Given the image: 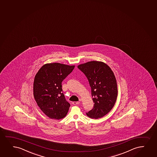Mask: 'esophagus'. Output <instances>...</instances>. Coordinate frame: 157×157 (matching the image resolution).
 Listing matches in <instances>:
<instances>
[{
  "mask_svg": "<svg viewBox=\"0 0 157 157\" xmlns=\"http://www.w3.org/2000/svg\"><path fill=\"white\" fill-rule=\"evenodd\" d=\"M79 103L80 102H79V101H73V102L72 103V104L73 105H77L79 104Z\"/></svg>",
  "mask_w": 157,
  "mask_h": 157,
  "instance_id": "34e87169",
  "label": "esophagus"
}]
</instances>
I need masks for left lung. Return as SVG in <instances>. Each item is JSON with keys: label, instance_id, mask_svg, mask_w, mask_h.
Listing matches in <instances>:
<instances>
[{"label": "left lung", "instance_id": "left-lung-1", "mask_svg": "<svg viewBox=\"0 0 157 157\" xmlns=\"http://www.w3.org/2000/svg\"><path fill=\"white\" fill-rule=\"evenodd\" d=\"M87 77L91 87L94 108L86 113L91 118H101L114 106L117 97L116 78L112 69L104 62L91 61L78 66Z\"/></svg>", "mask_w": 157, "mask_h": 157}]
</instances>
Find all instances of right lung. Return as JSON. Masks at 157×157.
Instances as JSON below:
<instances>
[{
	"label": "right lung",
	"mask_w": 157,
	"mask_h": 157,
	"mask_svg": "<svg viewBox=\"0 0 157 157\" xmlns=\"http://www.w3.org/2000/svg\"><path fill=\"white\" fill-rule=\"evenodd\" d=\"M75 67L60 63H47L35 75L34 97L38 106L49 118L59 120L68 113L70 105L62 93V82Z\"/></svg>",
	"instance_id": "obj_1"
}]
</instances>
